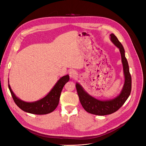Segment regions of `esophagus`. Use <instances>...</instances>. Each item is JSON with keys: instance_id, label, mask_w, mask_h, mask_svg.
Segmentation results:
<instances>
[{"instance_id": "34e87169", "label": "esophagus", "mask_w": 146, "mask_h": 146, "mask_svg": "<svg viewBox=\"0 0 146 146\" xmlns=\"http://www.w3.org/2000/svg\"><path fill=\"white\" fill-rule=\"evenodd\" d=\"M69 76H70V77L71 78H74V77H76V76H77V74L76 71L74 70H70L69 72Z\"/></svg>"}]
</instances>
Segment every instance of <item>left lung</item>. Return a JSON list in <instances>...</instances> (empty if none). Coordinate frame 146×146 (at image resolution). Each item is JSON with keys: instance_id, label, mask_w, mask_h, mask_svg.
<instances>
[{"instance_id": "1", "label": "left lung", "mask_w": 146, "mask_h": 146, "mask_svg": "<svg viewBox=\"0 0 146 146\" xmlns=\"http://www.w3.org/2000/svg\"><path fill=\"white\" fill-rule=\"evenodd\" d=\"M110 36L111 41L119 49L123 65L125 82L120 94L111 100H100L90 95L78 83L76 84L79 100L82 108L88 113L98 115L111 114L117 111L127 100L132 89V78L129 73L128 61L125 56L124 48L113 33Z\"/></svg>"}]
</instances>
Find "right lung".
I'll return each mask as SVG.
<instances>
[{"instance_id":"right-lung-1","label":"right lung","mask_w":146,"mask_h":146,"mask_svg":"<svg viewBox=\"0 0 146 146\" xmlns=\"http://www.w3.org/2000/svg\"><path fill=\"white\" fill-rule=\"evenodd\" d=\"M69 80L68 74L61 77L47 96L34 102H26L19 99L14 94L9 84V88L15 103L21 109L29 113L43 115L50 113L56 108L62 90Z\"/></svg>"}]
</instances>
